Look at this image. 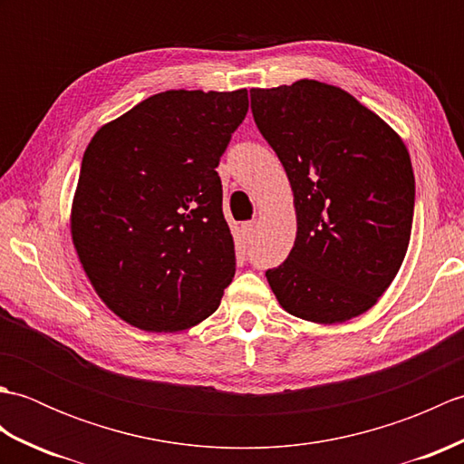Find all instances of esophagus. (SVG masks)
<instances>
[{
	"instance_id": "1",
	"label": "esophagus",
	"mask_w": 464,
	"mask_h": 464,
	"mask_svg": "<svg viewBox=\"0 0 464 464\" xmlns=\"http://www.w3.org/2000/svg\"><path fill=\"white\" fill-rule=\"evenodd\" d=\"M241 231H243L245 237L253 239L255 233H257V221H245V223L241 225Z\"/></svg>"
}]
</instances>
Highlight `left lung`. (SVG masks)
<instances>
[{"label": "left lung", "instance_id": "8db88e82", "mask_svg": "<svg viewBox=\"0 0 464 464\" xmlns=\"http://www.w3.org/2000/svg\"><path fill=\"white\" fill-rule=\"evenodd\" d=\"M251 111L297 211L289 257L265 271L275 297L313 323L369 311L411 239L415 175L405 143L353 95L314 80L251 90Z\"/></svg>", "mask_w": 464, "mask_h": 464}]
</instances>
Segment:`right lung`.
Listing matches in <instances>:
<instances>
[{"label":"right lung","mask_w":464,"mask_h":464,"mask_svg":"<svg viewBox=\"0 0 464 464\" xmlns=\"http://www.w3.org/2000/svg\"><path fill=\"white\" fill-rule=\"evenodd\" d=\"M247 90L163 92L87 145L72 237L93 289L143 331H183L217 311L235 275L221 155Z\"/></svg>","instance_id":"right-lung-1"}]
</instances>
